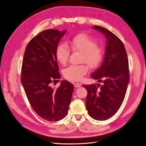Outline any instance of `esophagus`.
Returning <instances> with one entry per match:
<instances>
[{
    "instance_id": "esophagus-1",
    "label": "esophagus",
    "mask_w": 146,
    "mask_h": 146,
    "mask_svg": "<svg viewBox=\"0 0 146 146\" xmlns=\"http://www.w3.org/2000/svg\"><path fill=\"white\" fill-rule=\"evenodd\" d=\"M74 86L76 88H79V87L81 86V84L78 83H75V85H74Z\"/></svg>"
}]
</instances>
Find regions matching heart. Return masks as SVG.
I'll list each match as a JSON object with an SVG mask.
<instances>
[{
  "mask_svg": "<svg viewBox=\"0 0 146 146\" xmlns=\"http://www.w3.org/2000/svg\"><path fill=\"white\" fill-rule=\"evenodd\" d=\"M69 45L74 51L81 52L80 61L85 62L91 68L98 66L103 58V50L97 44L94 39L85 33H80L73 37L69 42ZM69 49L64 44H60L55 49V58L61 64L68 62ZM88 71L85 64L70 65L63 70L64 77L72 81L81 80Z\"/></svg>",
  "mask_w": 146,
  "mask_h": 146,
  "instance_id": "obj_1",
  "label": "heart"
}]
</instances>
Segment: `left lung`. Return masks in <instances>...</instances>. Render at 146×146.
Returning a JSON list of instances; mask_svg holds the SVG:
<instances>
[{"instance_id":"1","label":"left lung","mask_w":146,"mask_h":146,"mask_svg":"<svg viewBox=\"0 0 146 146\" xmlns=\"http://www.w3.org/2000/svg\"><path fill=\"white\" fill-rule=\"evenodd\" d=\"M92 28L102 33L107 42L103 62L91 76L102 84L83 86L88 91L86 107L90 116L105 121L116 114L124 99L130 79L129 61L124 45L116 35L100 26Z\"/></svg>"}]
</instances>
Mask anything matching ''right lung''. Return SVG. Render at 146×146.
Instances as JSON below:
<instances>
[{"label":"right lung","mask_w":146,"mask_h":146,"mask_svg":"<svg viewBox=\"0 0 146 146\" xmlns=\"http://www.w3.org/2000/svg\"><path fill=\"white\" fill-rule=\"evenodd\" d=\"M66 31L48 29L35 36L26 47L22 65L21 80L31 107L50 122L67 115L74 88L67 80L56 89L51 86L60 78L55 52Z\"/></svg>","instance_id":"right-lung-1"}]
</instances>
